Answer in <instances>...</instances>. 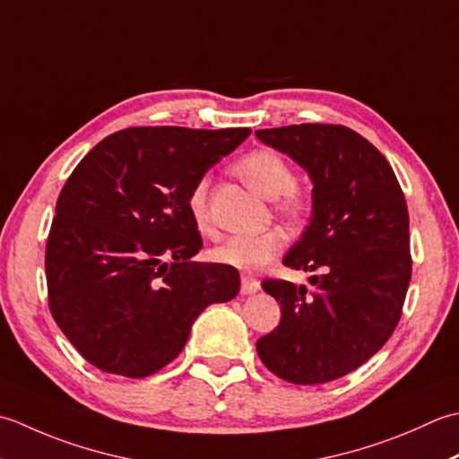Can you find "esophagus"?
Segmentation results:
<instances>
[{"instance_id": "1", "label": "esophagus", "mask_w": 459, "mask_h": 459, "mask_svg": "<svg viewBox=\"0 0 459 459\" xmlns=\"http://www.w3.org/2000/svg\"><path fill=\"white\" fill-rule=\"evenodd\" d=\"M259 291V281L255 277L241 275V293L243 295H254Z\"/></svg>"}]
</instances>
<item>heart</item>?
<instances>
[{"mask_svg": "<svg viewBox=\"0 0 459 459\" xmlns=\"http://www.w3.org/2000/svg\"><path fill=\"white\" fill-rule=\"evenodd\" d=\"M236 172L264 198L275 200V210L283 218L295 221L307 216V194L297 188L293 166L279 152L271 148H257V151L239 158ZM208 192L210 180L204 176L192 186L188 194V212L194 226L202 233L213 231ZM283 243L285 236L275 228L249 233V236H233L216 249H212V259L241 271H257L281 251Z\"/></svg>", "mask_w": 459, "mask_h": 459, "instance_id": "obj_1", "label": "heart"}]
</instances>
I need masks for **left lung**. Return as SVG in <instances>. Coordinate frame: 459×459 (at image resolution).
<instances>
[{"label": "left lung", "mask_w": 459, "mask_h": 459, "mask_svg": "<svg viewBox=\"0 0 459 459\" xmlns=\"http://www.w3.org/2000/svg\"><path fill=\"white\" fill-rule=\"evenodd\" d=\"M255 136L307 170L313 216L283 265L315 271L313 291L283 279L261 287L281 323L257 341L261 362L293 385L357 370L394 333L412 277L408 205L388 160L341 125H291Z\"/></svg>", "instance_id": "left-lung-1"}]
</instances>
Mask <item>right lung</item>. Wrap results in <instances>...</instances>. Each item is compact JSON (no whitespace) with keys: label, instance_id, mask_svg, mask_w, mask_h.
<instances>
[{"label":"right lung","instance_id":"1","mask_svg":"<svg viewBox=\"0 0 459 459\" xmlns=\"http://www.w3.org/2000/svg\"><path fill=\"white\" fill-rule=\"evenodd\" d=\"M249 128L136 126L107 136L59 194L45 247L55 323L92 367L144 378L182 352L194 321L239 293V273L192 257V186Z\"/></svg>","mask_w":459,"mask_h":459}]
</instances>
